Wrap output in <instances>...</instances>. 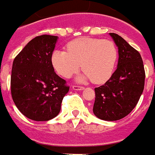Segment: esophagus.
Segmentation results:
<instances>
[{
    "label": "esophagus",
    "mask_w": 155,
    "mask_h": 155,
    "mask_svg": "<svg viewBox=\"0 0 155 155\" xmlns=\"http://www.w3.org/2000/svg\"><path fill=\"white\" fill-rule=\"evenodd\" d=\"M72 89L73 90H83L84 89V87L82 86H78V85H73L72 86Z\"/></svg>",
    "instance_id": "34e87169"
}]
</instances>
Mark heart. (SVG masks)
Returning <instances> with one entry per match:
<instances>
[{
	"mask_svg": "<svg viewBox=\"0 0 155 155\" xmlns=\"http://www.w3.org/2000/svg\"><path fill=\"white\" fill-rule=\"evenodd\" d=\"M67 48L68 51L57 50L51 56L55 70L65 78L76 74L82 66L84 72L79 81L103 83L114 71L118 49L111 41L83 37L69 42Z\"/></svg>",
	"mask_w": 155,
	"mask_h": 155,
	"instance_id": "obj_1",
	"label": "heart"
}]
</instances>
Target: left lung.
<instances>
[{
	"mask_svg": "<svg viewBox=\"0 0 155 155\" xmlns=\"http://www.w3.org/2000/svg\"><path fill=\"white\" fill-rule=\"evenodd\" d=\"M118 49L117 69L104 85L95 87L93 114L116 121L131 113L144 87L145 72L139 52L118 34L109 33Z\"/></svg>",
	"mask_w": 155,
	"mask_h": 155,
	"instance_id": "8db88e82",
	"label": "left lung"
}]
</instances>
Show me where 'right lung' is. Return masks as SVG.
I'll list each match as a JSON object with an SVG mask.
<instances>
[{"label": "right lung", "mask_w": 155, "mask_h": 155, "mask_svg": "<svg viewBox=\"0 0 155 155\" xmlns=\"http://www.w3.org/2000/svg\"><path fill=\"white\" fill-rule=\"evenodd\" d=\"M58 38L50 35L36 37L13 61L12 97L20 112L34 121H48L58 116L69 91L51 62Z\"/></svg>", "instance_id": "1"}]
</instances>
